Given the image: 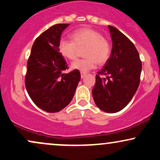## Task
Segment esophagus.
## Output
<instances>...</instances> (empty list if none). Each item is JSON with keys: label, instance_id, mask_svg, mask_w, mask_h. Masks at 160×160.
<instances>
[{"label": "esophagus", "instance_id": "1", "mask_svg": "<svg viewBox=\"0 0 160 160\" xmlns=\"http://www.w3.org/2000/svg\"><path fill=\"white\" fill-rule=\"evenodd\" d=\"M80 74H81V78H83L84 77L86 76V73H84V72H80Z\"/></svg>", "mask_w": 160, "mask_h": 160}]
</instances>
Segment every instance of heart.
<instances>
[{
    "mask_svg": "<svg viewBox=\"0 0 160 160\" xmlns=\"http://www.w3.org/2000/svg\"><path fill=\"white\" fill-rule=\"evenodd\" d=\"M73 40L62 38L58 43V50L64 58L73 60L78 56L79 48H84L86 58L77 59L71 63L74 70L87 72L96 67L97 62L104 64L111 56V45L100 32L89 28H82L71 34Z\"/></svg>",
    "mask_w": 160,
    "mask_h": 160,
    "instance_id": "heart-1",
    "label": "heart"
}]
</instances>
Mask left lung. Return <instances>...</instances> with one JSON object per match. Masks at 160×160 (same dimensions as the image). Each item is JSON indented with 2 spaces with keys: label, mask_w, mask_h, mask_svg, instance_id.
I'll list each match as a JSON object with an SVG mask.
<instances>
[{
  "label": "left lung",
  "mask_w": 160,
  "mask_h": 160,
  "mask_svg": "<svg viewBox=\"0 0 160 160\" xmlns=\"http://www.w3.org/2000/svg\"><path fill=\"white\" fill-rule=\"evenodd\" d=\"M108 28L113 43L111 57L95 77L92 96L101 110L117 113L127 105L136 92L142 66L132 42L115 27ZM100 75L107 77L102 78Z\"/></svg>",
  "instance_id": "left-lung-1"
}]
</instances>
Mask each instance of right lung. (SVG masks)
<instances>
[{"instance_id": "1", "label": "right lung", "mask_w": 160, "mask_h": 160, "mask_svg": "<svg viewBox=\"0 0 160 160\" xmlns=\"http://www.w3.org/2000/svg\"><path fill=\"white\" fill-rule=\"evenodd\" d=\"M69 24H57L42 33L34 41L27 63L25 87L34 103L49 113L60 111L74 97L80 80L78 70L68 69L58 50L62 32Z\"/></svg>"}]
</instances>
